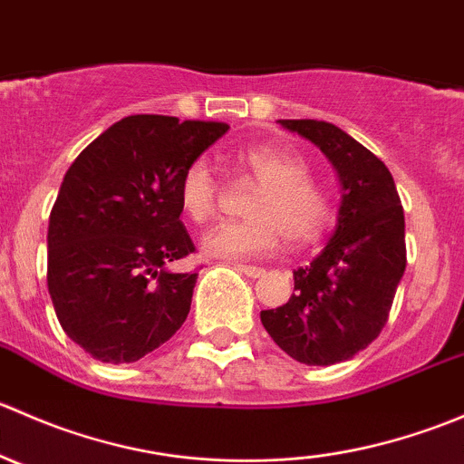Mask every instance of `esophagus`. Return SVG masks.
Instances as JSON below:
<instances>
[{"label":"esophagus","instance_id":"34e87169","mask_svg":"<svg viewBox=\"0 0 464 464\" xmlns=\"http://www.w3.org/2000/svg\"><path fill=\"white\" fill-rule=\"evenodd\" d=\"M237 269H240L242 274L249 276V278H262V276H265V269H262V266H254V265H237Z\"/></svg>","mask_w":464,"mask_h":464}]
</instances>
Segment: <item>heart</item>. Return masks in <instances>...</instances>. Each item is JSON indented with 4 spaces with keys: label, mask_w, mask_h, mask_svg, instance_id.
I'll list each match as a JSON object with an SVG mask.
<instances>
[{
    "label": "heart",
    "mask_w": 464,
    "mask_h": 464,
    "mask_svg": "<svg viewBox=\"0 0 464 464\" xmlns=\"http://www.w3.org/2000/svg\"><path fill=\"white\" fill-rule=\"evenodd\" d=\"M236 166L258 181L246 204L249 218L215 224L202 236L208 258L249 260L271 254L280 233L289 245L314 242L330 218V204L301 154L276 145H251L236 152ZM219 202V181L204 159L188 163L179 179V206L193 222H206Z\"/></svg>",
    "instance_id": "b5f03b06"
}]
</instances>
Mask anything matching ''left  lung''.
I'll return each mask as SVG.
<instances>
[{
  "label": "left lung",
  "instance_id": "1",
  "mask_svg": "<svg viewBox=\"0 0 464 464\" xmlns=\"http://www.w3.org/2000/svg\"><path fill=\"white\" fill-rule=\"evenodd\" d=\"M278 123L325 154L341 204L321 254L294 271L292 298L262 310L260 321L292 359L332 366L368 348L386 325L406 269L404 208L383 161L348 132L314 119Z\"/></svg>",
  "mask_w": 464,
  "mask_h": 464
}]
</instances>
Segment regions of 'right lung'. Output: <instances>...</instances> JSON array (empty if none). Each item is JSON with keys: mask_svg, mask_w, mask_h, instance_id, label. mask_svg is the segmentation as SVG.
Segmentation results:
<instances>
[{"mask_svg": "<svg viewBox=\"0 0 464 464\" xmlns=\"http://www.w3.org/2000/svg\"><path fill=\"white\" fill-rule=\"evenodd\" d=\"M227 123L125 116L78 154L49 218V285L73 343L102 363H132L166 343L190 312L198 274L179 179Z\"/></svg>", "mask_w": 464, "mask_h": 464, "instance_id": "right-lung-1", "label": "right lung"}]
</instances>
